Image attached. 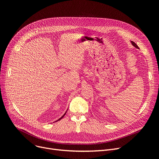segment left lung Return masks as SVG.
<instances>
[{
	"label": "left lung",
	"instance_id": "obj_1",
	"mask_svg": "<svg viewBox=\"0 0 159 159\" xmlns=\"http://www.w3.org/2000/svg\"><path fill=\"white\" fill-rule=\"evenodd\" d=\"M131 43H132V44L133 45V46H134L135 48H139V47H138L137 45V44H136L135 43H134L133 41H131Z\"/></svg>",
	"mask_w": 159,
	"mask_h": 159
}]
</instances>
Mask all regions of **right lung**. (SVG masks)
<instances>
[{"label":"right lung","instance_id":"obj_1","mask_svg":"<svg viewBox=\"0 0 159 159\" xmlns=\"http://www.w3.org/2000/svg\"><path fill=\"white\" fill-rule=\"evenodd\" d=\"M65 114H66V112H65V114H64V115H63V116H61V118H59V120H57V121H59V120H61V118H63V116H65Z\"/></svg>","mask_w":159,"mask_h":159}]
</instances>
